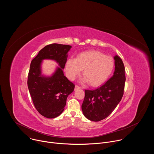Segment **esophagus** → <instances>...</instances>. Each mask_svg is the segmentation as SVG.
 <instances>
[{
  "label": "esophagus",
  "instance_id": "obj_1",
  "mask_svg": "<svg viewBox=\"0 0 154 154\" xmlns=\"http://www.w3.org/2000/svg\"><path fill=\"white\" fill-rule=\"evenodd\" d=\"M79 89H80V87L79 86H78V85L75 86V90H79Z\"/></svg>",
  "mask_w": 154,
  "mask_h": 154
}]
</instances>
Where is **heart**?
<instances>
[{"label":"heart","instance_id":"heart-1","mask_svg":"<svg viewBox=\"0 0 154 154\" xmlns=\"http://www.w3.org/2000/svg\"><path fill=\"white\" fill-rule=\"evenodd\" d=\"M114 67L113 58L100 52L92 51L78 54L76 59L68 58L65 64V71L68 78L74 80L83 70V81L96 87L106 82L113 72Z\"/></svg>","mask_w":154,"mask_h":154}]
</instances>
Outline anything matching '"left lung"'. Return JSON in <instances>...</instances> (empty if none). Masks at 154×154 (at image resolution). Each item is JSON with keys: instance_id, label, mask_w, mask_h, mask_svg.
<instances>
[{"instance_id": "1", "label": "left lung", "mask_w": 154, "mask_h": 154, "mask_svg": "<svg viewBox=\"0 0 154 154\" xmlns=\"http://www.w3.org/2000/svg\"><path fill=\"white\" fill-rule=\"evenodd\" d=\"M113 75L105 84L94 90H85L82 105L84 116L90 121H99L110 115L121 101L125 86V68L122 60L115 56Z\"/></svg>"}]
</instances>
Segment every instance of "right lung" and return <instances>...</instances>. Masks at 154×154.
Instances as JSON below:
<instances>
[{
    "label": "right lung",
    "mask_w": 154,
    "mask_h": 154,
    "mask_svg": "<svg viewBox=\"0 0 154 154\" xmlns=\"http://www.w3.org/2000/svg\"><path fill=\"white\" fill-rule=\"evenodd\" d=\"M71 48L69 45L51 44L42 48L31 61L27 80L29 90L35 108L47 118H55L62 113L68 96L74 90L75 85L63 71ZM45 59L55 60L60 66L51 77L41 75L40 64Z\"/></svg>",
    "instance_id": "add662e5"
}]
</instances>
